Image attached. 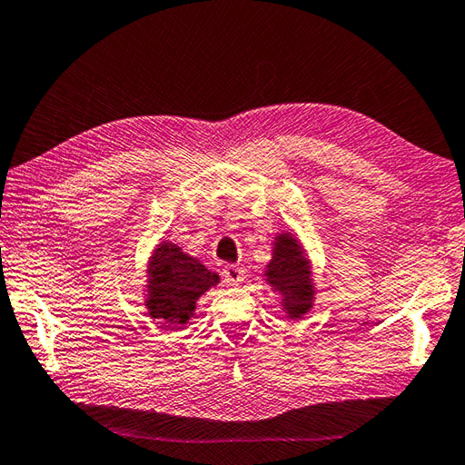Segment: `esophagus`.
<instances>
[{"instance_id": "esophagus-1", "label": "esophagus", "mask_w": 465, "mask_h": 465, "mask_svg": "<svg viewBox=\"0 0 465 465\" xmlns=\"http://www.w3.org/2000/svg\"><path fill=\"white\" fill-rule=\"evenodd\" d=\"M223 276L231 286H236V284H241L244 281V268L236 266V264H226L223 268Z\"/></svg>"}]
</instances>
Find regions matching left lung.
<instances>
[{
	"instance_id": "left-lung-1",
	"label": "left lung",
	"mask_w": 465,
	"mask_h": 465,
	"mask_svg": "<svg viewBox=\"0 0 465 465\" xmlns=\"http://www.w3.org/2000/svg\"><path fill=\"white\" fill-rule=\"evenodd\" d=\"M266 282L281 292L282 308L291 318H302L314 302L311 262L294 234L282 232L274 239L272 261L266 264Z\"/></svg>"
}]
</instances>
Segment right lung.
Here are the masks:
<instances>
[{"label": "right lung", "instance_id": "right-lung-1", "mask_svg": "<svg viewBox=\"0 0 465 465\" xmlns=\"http://www.w3.org/2000/svg\"><path fill=\"white\" fill-rule=\"evenodd\" d=\"M149 316L169 328H181L194 314L199 298L219 282L194 256L184 254L173 242H161L154 249L147 271Z\"/></svg>", "mask_w": 465, "mask_h": 465}]
</instances>
